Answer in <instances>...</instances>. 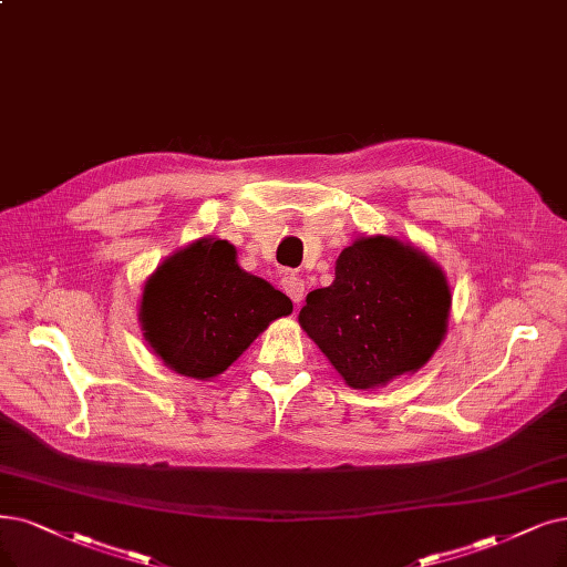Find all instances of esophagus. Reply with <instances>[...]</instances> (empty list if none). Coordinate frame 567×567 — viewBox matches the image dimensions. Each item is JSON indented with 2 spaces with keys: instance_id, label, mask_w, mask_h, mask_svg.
<instances>
[{
  "instance_id": "esophagus-1",
  "label": "esophagus",
  "mask_w": 567,
  "mask_h": 567,
  "mask_svg": "<svg viewBox=\"0 0 567 567\" xmlns=\"http://www.w3.org/2000/svg\"><path fill=\"white\" fill-rule=\"evenodd\" d=\"M282 289H285V295H287L291 301H295L297 306L303 301L306 285H303L301 278H297V276H291V272H287V276L282 278Z\"/></svg>"
}]
</instances>
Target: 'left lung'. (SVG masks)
<instances>
[{"instance_id": "obj_1", "label": "left lung", "mask_w": 567, "mask_h": 567, "mask_svg": "<svg viewBox=\"0 0 567 567\" xmlns=\"http://www.w3.org/2000/svg\"><path fill=\"white\" fill-rule=\"evenodd\" d=\"M449 316L442 266L411 243L360 236L339 255L333 282L306 297L299 324L350 388L375 390L430 362Z\"/></svg>"}]
</instances>
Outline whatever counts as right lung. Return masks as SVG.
I'll use <instances>...</instances> for the list:
<instances>
[{"label":"right lung","instance_id":"obj_1","mask_svg":"<svg viewBox=\"0 0 567 567\" xmlns=\"http://www.w3.org/2000/svg\"><path fill=\"white\" fill-rule=\"evenodd\" d=\"M228 240L203 236L167 257L144 282L142 337L167 369L196 381L224 373L291 301L249 276Z\"/></svg>","mask_w":567,"mask_h":567}]
</instances>
